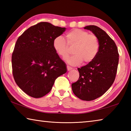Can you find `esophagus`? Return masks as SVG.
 Instances as JSON below:
<instances>
[{"label":"esophagus","mask_w":131,"mask_h":131,"mask_svg":"<svg viewBox=\"0 0 131 131\" xmlns=\"http://www.w3.org/2000/svg\"><path fill=\"white\" fill-rule=\"evenodd\" d=\"M71 69H72V68H71V67H70V66H67V70L68 71L71 70Z\"/></svg>","instance_id":"esophagus-1"}]
</instances>
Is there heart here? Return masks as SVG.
Segmentation results:
<instances>
[{
    "label": "heart",
    "mask_w": 131,
    "mask_h": 131,
    "mask_svg": "<svg viewBox=\"0 0 131 131\" xmlns=\"http://www.w3.org/2000/svg\"><path fill=\"white\" fill-rule=\"evenodd\" d=\"M66 40L62 36H57L53 41L54 47L57 54L65 59L70 53V48H73V56L67 59L72 65H78L82 62L88 63L95 58L99 52V41L96 35L89 34L87 31L74 29L65 35Z\"/></svg>",
    "instance_id": "obj_1"
}]
</instances>
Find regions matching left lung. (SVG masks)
<instances>
[{"label":"left lung","instance_id":"8db88e82","mask_svg":"<svg viewBox=\"0 0 131 131\" xmlns=\"http://www.w3.org/2000/svg\"><path fill=\"white\" fill-rule=\"evenodd\" d=\"M98 37L99 52L95 58L87 65L77 69L79 79L72 84L74 95L83 101H93L109 89L116 79L119 61L118 48L111 37L95 25L84 27Z\"/></svg>","mask_w":131,"mask_h":131}]
</instances>
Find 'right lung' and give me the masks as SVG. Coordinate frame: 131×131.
I'll return each mask as SVG.
<instances>
[{
    "instance_id": "obj_1",
    "label": "right lung",
    "mask_w": 131,
    "mask_h": 131,
    "mask_svg": "<svg viewBox=\"0 0 131 131\" xmlns=\"http://www.w3.org/2000/svg\"><path fill=\"white\" fill-rule=\"evenodd\" d=\"M66 30L41 22L26 30L16 41L12 63L18 86L35 98L49 92L57 77L66 72V65L53 47V41Z\"/></svg>"
}]
</instances>
